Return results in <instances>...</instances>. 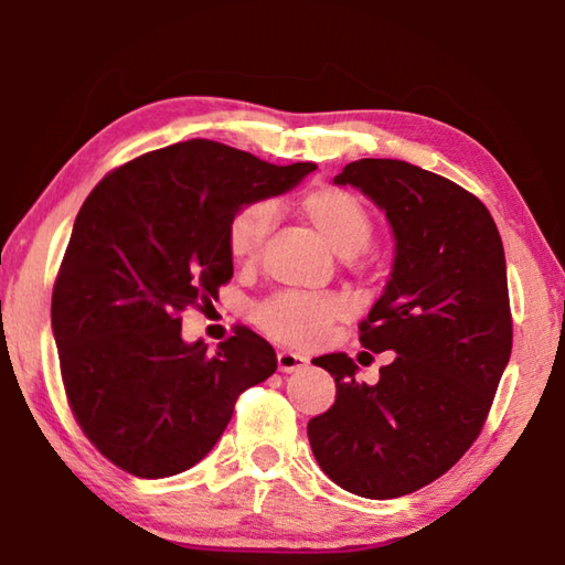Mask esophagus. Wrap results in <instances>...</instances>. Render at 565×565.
Instances as JSON below:
<instances>
[{"mask_svg": "<svg viewBox=\"0 0 565 565\" xmlns=\"http://www.w3.org/2000/svg\"><path fill=\"white\" fill-rule=\"evenodd\" d=\"M276 363H279V371H284V374H291V371L303 369L306 363H309V359L294 351H279L276 353Z\"/></svg>", "mask_w": 565, "mask_h": 565, "instance_id": "obj_1", "label": "esophagus"}]
</instances>
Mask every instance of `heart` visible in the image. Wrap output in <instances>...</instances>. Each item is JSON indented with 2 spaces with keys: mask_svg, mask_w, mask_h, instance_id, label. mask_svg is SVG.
Returning a JSON list of instances; mask_svg holds the SVG:
<instances>
[{
  "mask_svg": "<svg viewBox=\"0 0 565 565\" xmlns=\"http://www.w3.org/2000/svg\"><path fill=\"white\" fill-rule=\"evenodd\" d=\"M303 222L317 232L323 244L341 259H353L369 246L374 234L369 209L356 194L339 186H319L306 191L299 202ZM274 222V209L266 202H254L238 209L228 218L226 248L238 266H254ZM347 306L337 296H313L284 291L256 306L252 319L266 337L284 347L311 349L323 341L331 323H337Z\"/></svg>",
  "mask_w": 565,
  "mask_h": 565,
  "instance_id": "obj_1",
  "label": "heart"
}]
</instances>
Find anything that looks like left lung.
<instances>
[{
  "label": "left lung",
  "instance_id": "obj_1",
  "mask_svg": "<svg viewBox=\"0 0 565 565\" xmlns=\"http://www.w3.org/2000/svg\"><path fill=\"white\" fill-rule=\"evenodd\" d=\"M333 184L361 189L394 232L388 284L359 341L396 356L374 386L347 353L313 359L337 401L306 431L343 491L398 499L444 476L489 416L513 341L503 244L473 194L408 161H351Z\"/></svg>",
  "mask_w": 565,
  "mask_h": 565
}]
</instances>
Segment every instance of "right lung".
Wrapping results in <instances>:
<instances>
[{"label":"right lung","instance_id":"obj_1","mask_svg":"<svg viewBox=\"0 0 565 565\" xmlns=\"http://www.w3.org/2000/svg\"><path fill=\"white\" fill-rule=\"evenodd\" d=\"M313 169L189 139L92 189L54 284L52 331L76 424L111 463L139 478L186 471L222 438L238 394L274 374L259 333L238 327L209 353L181 339L179 313L234 276L228 218Z\"/></svg>","mask_w":565,"mask_h":565}]
</instances>
